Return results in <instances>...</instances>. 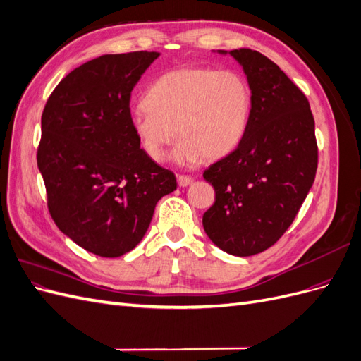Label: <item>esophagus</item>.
Instances as JSON below:
<instances>
[{
  "label": "esophagus",
  "mask_w": 361,
  "mask_h": 361,
  "mask_svg": "<svg viewBox=\"0 0 361 361\" xmlns=\"http://www.w3.org/2000/svg\"><path fill=\"white\" fill-rule=\"evenodd\" d=\"M192 180H194L192 176H187V174H178L179 187H188L190 183H192Z\"/></svg>",
  "instance_id": "1"
}]
</instances>
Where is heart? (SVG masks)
I'll list each match as a JSON object with an SVG mask.
<instances>
[{
	"instance_id": "obj_1",
	"label": "heart",
	"mask_w": 361,
	"mask_h": 361,
	"mask_svg": "<svg viewBox=\"0 0 361 361\" xmlns=\"http://www.w3.org/2000/svg\"><path fill=\"white\" fill-rule=\"evenodd\" d=\"M253 94L236 71L183 66L162 73L145 93V110L130 116V128L152 161H161L176 134L178 162L221 158L241 143Z\"/></svg>"
}]
</instances>
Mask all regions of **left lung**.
<instances>
[{
    "instance_id": "1",
    "label": "left lung",
    "mask_w": 361,
    "mask_h": 361,
    "mask_svg": "<svg viewBox=\"0 0 361 361\" xmlns=\"http://www.w3.org/2000/svg\"><path fill=\"white\" fill-rule=\"evenodd\" d=\"M228 54L247 75L253 104L241 143L203 173L215 190L203 228L218 248L245 257L292 224L314 180L318 145L307 97L288 75L257 51Z\"/></svg>"
}]
</instances>
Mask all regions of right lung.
Returning <instances> with one entry per match:
<instances>
[{
  "label": "right lung",
  "mask_w": 361,
  "mask_h": 361,
  "mask_svg": "<svg viewBox=\"0 0 361 361\" xmlns=\"http://www.w3.org/2000/svg\"><path fill=\"white\" fill-rule=\"evenodd\" d=\"M159 52L106 54L73 69L42 114L37 167L54 223L75 244L118 257L146 235L158 200L176 190L130 128V92Z\"/></svg>",
  "instance_id": "obj_1"
}]
</instances>
